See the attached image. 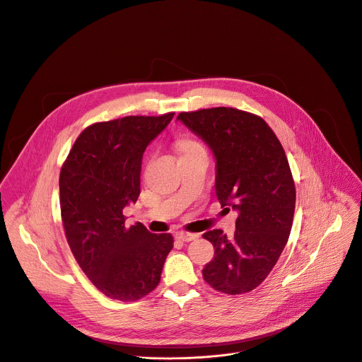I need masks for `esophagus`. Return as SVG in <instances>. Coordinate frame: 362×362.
<instances>
[{
  "mask_svg": "<svg viewBox=\"0 0 362 362\" xmlns=\"http://www.w3.org/2000/svg\"><path fill=\"white\" fill-rule=\"evenodd\" d=\"M175 238L180 239V240H182V242H191V240H194V239H197L199 235H197V233H189V232H182V230H180V232L175 233Z\"/></svg>",
  "mask_w": 362,
  "mask_h": 362,
  "instance_id": "obj_1",
  "label": "esophagus"
}]
</instances>
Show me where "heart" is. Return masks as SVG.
Segmentation results:
<instances>
[{"mask_svg": "<svg viewBox=\"0 0 362 362\" xmlns=\"http://www.w3.org/2000/svg\"><path fill=\"white\" fill-rule=\"evenodd\" d=\"M197 145H200V144H197L196 141H191V139H182V141H180V144H178V148H180V152H184V151H188Z\"/></svg>", "mask_w": 362, "mask_h": 362, "instance_id": "obj_1", "label": "heart"}]
</instances>
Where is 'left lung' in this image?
I'll return each mask as SVG.
<instances>
[{"label": "left lung", "mask_w": 362, "mask_h": 362, "mask_svg": "<svg viewBox=\"0 0 362 362\" xmlns=\"http://www.w3.org/2000/svg\"><path fill=\"white\" fill-rule=\"evenodd\" d=\"M177 120L209 145L217 200L238 211L232 238L220 229L203 235L214 246L204 281L226 294L252 291L280 258L293 226L296 187L286 152L259 116L238 108H203Z\"/></svg>", "instance_id": "8db88e82"}]
</instances>
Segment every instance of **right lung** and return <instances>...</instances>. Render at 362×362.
Segmentation results:
<instances>
[{
  "label": "right lung",
  "instance_id": "add662e5",
  "mask_svg": "<svg viewBox=\"0 0 362 362\" xmlns=\"http://www.w3.org/2000/svg\"><path fill=\"white\" fill-rule=\"evenodd\" d=\"M174 113L127 116L88 126L75 141L59 175L61 214L71 251L107 297L136 301L160 281L171 233L124 223L123 209L141 194L146 146Z\"/></svg>",
  "mask_w": 362,
  "mask_h": 362
}]
</instances>
